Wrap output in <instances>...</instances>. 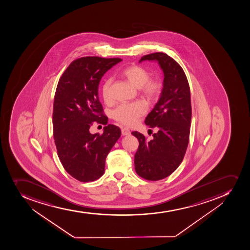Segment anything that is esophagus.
Here are the masks:
<instances>
[{"mask_svg": "<svg viewBox=\"0 0 250 250\" xmlns=\"http://www.w3.org/2000/svg\"><path fill=\"white\" fill-rule=\"evenodd\" d=\"M122 133L123 136H128L130 134L131 132L128 128H122Z\"/></svg>", "mask_w": 250, "mask_h": 250, "instance_id": "obj_1", "label": "esophagus"}]
</instances>
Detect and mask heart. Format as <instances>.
I'll return each mask as SVG.
<instances>
[{
    "label": "heart",
    "instance_id": "1",
    "mask_svg": "<svg viewBox=\"0 0 250 250\" xmlns=\"http://www.w3.org/2000/svg\"><path fill=\"white\" fill-rule=\"evenodd\" d=\"M122 75L135 87H140L144 95L149 98H154L158 96L162 89V83L158 79H149V72L141 66L132 65L128 66L122 71ZM112 79L111 77L105 79L101 86V94L104 101L109 102L112 99L110 87ZM147 104L144 101H137L131 103H124L120 104L114 112L115 119L127 125H133L138 123L140 118L146 114Z\"/></svg>",
    "mask_w": 250,
    "mask_h": 250
}]
</instances>
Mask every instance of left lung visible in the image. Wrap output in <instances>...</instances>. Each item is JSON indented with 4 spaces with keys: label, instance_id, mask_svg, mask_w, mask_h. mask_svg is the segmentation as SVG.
<instances>
[{
    "label": "left lung",
    "instance_id": "left-lung-1",
    "mask_svg": "<svg viewBox=\"0 0 250 250\" xmlns=\"http://www.w3.org/2000/svg\"><path fill=\"white\" fill-rule=\"evenodd\" d=\"M143 61L158 62L164 80L159 100L145 121L158 129L154 138L146 141L142 133L132 132L139 142L134 166L140 177L157 181L170 175L185 155L191 122L190 87L180 65L165 53L145 55L139 62Z\"/></svg>",
    "mask_w": 250,
    "mask_h": 250
}]
</instances>
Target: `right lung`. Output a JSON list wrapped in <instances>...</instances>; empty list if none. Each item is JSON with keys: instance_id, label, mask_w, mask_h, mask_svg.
<instances>
[{"instance_id": "obj_1", "label": "right lung", "mask_w": 250, "mask_h": 250, "mask_svg": "<svg viewBox=\"0 0 250 250\" xmlns=\"http://www.w3.org/2000/svg\"><path fill=\"white\" fill-rule=\"evenodd\" d=\"M122 60L81 58L69 65L58 83L53 107L54 139L62 167L79 181H95L103 175L106 157L122 134L114 125L104 126L101 135L89 132L92 122L108 123L99 99V84Z\"/></svg>"}]
</instances>
